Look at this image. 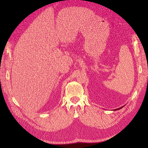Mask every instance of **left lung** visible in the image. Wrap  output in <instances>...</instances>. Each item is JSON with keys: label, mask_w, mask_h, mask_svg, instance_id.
I'll use <instances>...</instances> for the list:
<instances>
[{"label": "left lung", "mask_w": 148, "mask_h": 148, "mask_svg": "<svg viewBox=\"0 0 148 148\" xmlns=\"http://www.w3.org/2000/svg\"><path fill=\"white\" fill-rule=\"evenodd\" d=\"M122 107H123H123H120V108H117V109H115V110H119V109H121V108H122Z\"/></svg>", "instance_id": "left-lung-1"}]
</instances>
